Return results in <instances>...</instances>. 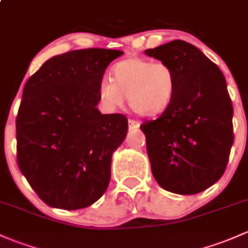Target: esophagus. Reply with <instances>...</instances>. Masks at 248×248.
Returning a JSON list of instances; mask_svg holds the SVG:
<instances>
[{"label": "esophagus", "mask_w": 248, "mask_h": 248, "mask_svg": "<svg viewBox=\"0 0 248 248\" xmlns=\"http://www.w3.org/2000/svg\"><path fill=\"white\" fill-rule=\"evenodd\" d=\"M140 123L138 121H135V119H129V129L134 130V129H138L140 127Z\"/></svg>", "instance_id": "34e87169"}]
</instances>
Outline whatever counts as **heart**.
I'll list each match as a JSON object with an SVG mask.
<instances>
[{"mask_svg":"<svg viewBox=\"0 0 248 248\" xmlns=\"http://www.w3.org/2000/svg\"><path fill=\"white\" fill-rule=\"evenodd\" d=\"M112 80L104 78L99 97L108 108H119L124 95L135 112L156 116L167 110L177 87L175 71L166 62L127 58L112 67Z\"/></svg>","mask_w":248,"mask_h":248,"instance_id":"1","label":"heart"}]
</instances>
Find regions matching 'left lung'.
I'll return each mask as SVG.
<instances>
[{
	"label": "left lung",
	"mask_w": 248,
	"mask_h": 248,
	"mask_svg": "<svg viewBox=\"0 0 248 248\" xmlns=\"http://www.w3.org/2000/svg\"><path fill=\"white\" fill-rule=\"evenodd\" d=\"M145 54L176 73L172 102L140 130L154 177L181 195L206 190L220 180L234 142L233 105L220 68L193 45L174 40Z\"/></svg>",
	"instance_id": "8db88e82"
}]
</instances>
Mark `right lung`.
Instances as JSON below:
<instances>
[{"mask_svg": "<svg viewBox=\"0 0 248 248\" xmlns=\"http://www.w3.org/2000/svg\"><path fill=\"white\" fill-rule=\"evenodd\" d=\"M122 54L71 50L50 58L26 82L16 117L17 166L49 207L85 208L108 187L127 118L102 114L97 105L104 72Z\"/></svg>", "mask_w": 248, "mask_h": 248, "instance_id": "obj_1", "label": "right lung"}]
</instances>
